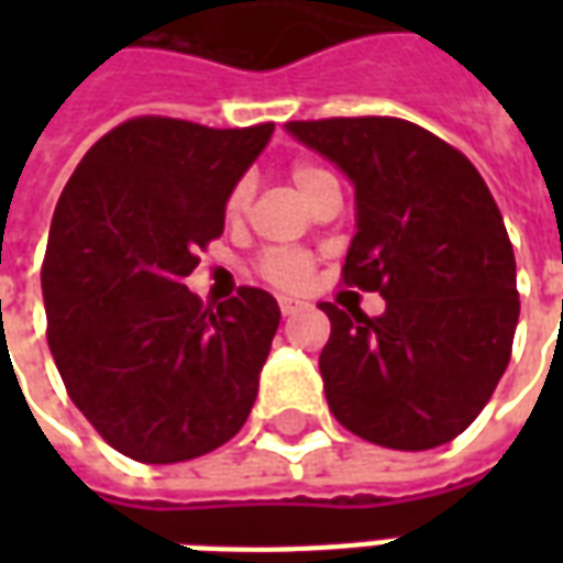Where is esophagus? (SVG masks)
Returning <instances> with one entry per match:
<instances>
[{
	"instance_id": "esophagus-1",
	"label": "esophagus",
	"mask_w": 563,
	"mask_h": 563,
	"mask_svg": "<svg viewBox=\"0 0 563 563\" xmlns=\"http://www.w3.org/2000/svg\"><path fill=\"white\" fill-rule=\"evenodd\" d=\"M277 305H280L283 317H292V313H298V310L305 307V305H301V301H295V298H280Z\"/></svg>"
}]
</instances>
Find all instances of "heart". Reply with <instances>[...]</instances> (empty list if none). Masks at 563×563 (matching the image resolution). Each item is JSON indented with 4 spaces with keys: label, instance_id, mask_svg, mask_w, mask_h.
<instances>
[{
    "label": "heart",
    "instance_id": "1",
    "mask_svg": "<svg viewBox=\"0 0 563 563\" xmlns=\"http://www.w3.org/2000/svg\"><path fill=\"white\" fill-rule=\"evenodd\" d=\"M289 180H292L295 192L305 198L307 205L319 192L338 186L334 174L317 165V162H298V165H292ZM250 198H253V184L250 180H238L229 198H225V217L232 222L241 220L246 208H250ZM258 274L268 283H274V286H280V289H301L310 280V274H313V258L301 253V250H271V253L258 258Z\"/></svg>",
    "mask_w": 563,
    "mask_h": 563
}]
</instances>
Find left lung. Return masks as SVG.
Masks as SVG:
<instances>
[{"label": "left lung", "mask_w": 563, "mask_h": 563, "mask_svg": "<svg viewBox=\"0 0 563 563\" xmlns=\"http://www.w3.org/2000/svg\"><path fill=\"white\" fill-rule=\"evenodd\" d=\"M355 186L343 283L386 298L383 317L322 301L319 355L334 419L386 449L443 446L483 413L519 322L507 225L473 162L398 117L286 123Z\"/></svg>", "instance_id": "left-lung-1"}]
</instances>
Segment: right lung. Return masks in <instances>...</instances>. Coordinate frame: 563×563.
<instances>
[{"instance_id":"add662e5","label":"right lung","mask_w":563,"mask_h":563,"mask_svg":"<svg viewBox=\"0 0 563 563\" xmlns=\"http://www.w3.org/2000/svg\"><path fill=\"white\" fill-rule=\"evenodd\" d=\"M271 132L135 117L87 150L59 196L42 265L47 343L68 398L129 459H198L253 410L280 307L256 286L205 307L184 280Z\"/></svg>"}]
</instances>
